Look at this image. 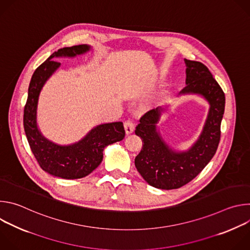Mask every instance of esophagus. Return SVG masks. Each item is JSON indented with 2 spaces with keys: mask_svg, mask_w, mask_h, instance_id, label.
<instances>
[{
  "mask_svg": "<svg viewBox=\"0 0 250 250\" xmlns=\"http://www.w3.org/2000/svg\"><path fill=\"white\" fill-rule=\"evenodd\" d=\"M124 127H125V133L126 134H130L133 132L134 130V124L131 122V121H125V124H124Z\"/></svg>",
  "mask_w": 250,
  "mask_h": 250,
  "instance_id": "obj_1",
  "label": "esophagus"
}]
</instances>
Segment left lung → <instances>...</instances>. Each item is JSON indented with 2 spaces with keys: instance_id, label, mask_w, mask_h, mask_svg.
<instances>
[{
  "instance_id": "1",
  "label": "left lung",
  "mask_w": 250,
  "mask_h": 250,
  "mask_svg": "<svg viewBox=\"0 0 250 250\" xmlns=\"http://www.w3.org/2000/svg\"><path fill=\"white\" fill-rule=\"evenodd\" d=\"M184 61L186 87L180 95H199L209 105L198 139L187 150L179 151L170 146L158 128L162 114L167 112L165 108L147 112L135 129V134L144 142L134 159L135 167L150 186L162 190L178 189L192 181L215 155L221 138L225 93L203 63L188 59Z\"/></svg>"
}]
</instances>
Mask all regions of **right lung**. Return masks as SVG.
Wrapping results in <instances>:
<instances>
[{
  "label": "right lung",
  "instance_id": "add662e5",
  "mask_svg": "<svg viewBox=\"0 0 250 250\" xmlns=\"http://www.w3.org/2000/svg\"><path fill=\"white\" fill-rule=\"evenodd\" d=\"M91 49V45L80 44L53 52L34 71L28 87L23 112V127L28 145L40 166L49 175L62 179H80L89 175L101 164L104 147L123 140L125 135L122 122L102 124L94 126L79 141L61 146L46 138L38 125L41 92L61 65L55 59L73 58Z\"/></svg>",
  "mask_w": 250,
  "mask_h": 250
}]
</instances>
